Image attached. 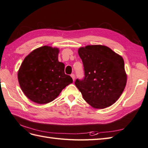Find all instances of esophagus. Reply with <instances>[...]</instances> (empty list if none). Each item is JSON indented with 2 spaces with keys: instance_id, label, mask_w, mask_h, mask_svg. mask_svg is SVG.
Masks as SVG:
<instances>
[{
  "instance_id": "obj_1",
  "label": "esophagus",
  "mask_w": 148,
  "mask_h": 148,
  "mask_svg": "<svg viewBox=\"0 0 148 148\" xmlns=\"http://www.w3.org/2000/svg\"><path fill=\"white\" fill-rule=\"evenodd\" d=\"M71 76L72 78H73V81H74V80H75V75L74 74H71Z\"/></svg>"
}]
</instances>
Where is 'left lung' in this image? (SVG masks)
<instances>
[{"instance_id":"8db88e82","label":"left lung","mask_w":148,"mask_h":148,"mask_svg":"<svg viewBox=\"0 0 148 148\" xmlns=\"http://www.w3.org/2000/svg\"><path fill=\"white\" fill-rule=\"evenodd\" d=\"M84 75L75 85L92 107L105 108L119 99L126 84L123 59L107 46L88 45L80 48Z\"/></svg>"}]
</instances>
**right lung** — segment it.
Here are the masks:
<instances>
[{"instance_id": "right-lung-1", "label": "right lung", "mask_w": 148, "mask_h": 148, "mask_svg": "<svg viewBox=\"0 0 148 148\" xmlns=\"http://www.w3.org/2000/svg\"><path fill=\"white\" fill-rule=\"evenodd\" d=\"M59 49L48 46L33 50L24 59L18 71V79L24 94L33 102H52L63 88L73 83L64 73V64L58 61Z\"/></svg>"}]
</instances>
